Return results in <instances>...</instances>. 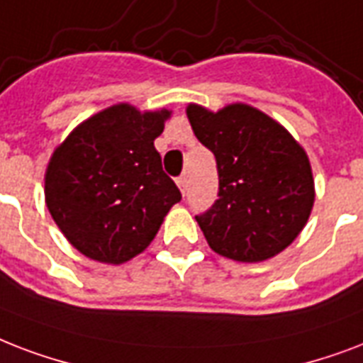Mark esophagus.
I'll return each mask as SVG.
<instances>
[{"label": "esophagus", "mask_w": 363, "mask_h": 363, "mask_svg": "<svg viewBox=\"0 0 363 363\" xmlns=\"http://www.w3.org/2000/svg\"><path fill=\"white\" fill-rule=\"evenodd\" d=\"M176 184H178L179 191L185 195V189H187V178H185V176H179V178L176 179Z\"/></svg>", "instance_id": "esophagus-1"}]
</instances>
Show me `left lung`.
I'll return each mask as SVG.
<instances>
[{
  "mask_svg": "<svg viewBox=\"0 0 363 363\" xmlns=\"http://www.w3.org/2000/svg\"><path fill=\"white\" fill-rule=\"evenodd\" d=\"M187 117L218 167V201L195 216L210 248L255 263L280 254L307 223L314 182L307 153L259 109L233 104L218 113L191 104Z\"/></svg>",
  "mask_w": 363,
  "mask_h": 363,
  "instance_id": "left-lung-1",
  "label": "left lung"
}]
</instances>
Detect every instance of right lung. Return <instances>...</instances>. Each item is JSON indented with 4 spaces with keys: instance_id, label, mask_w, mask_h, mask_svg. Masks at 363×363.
<instances>
[{
    "instance_id": "right-lung-1",
    "label": "right lung",
    "mask_w": 363,
    "mask_h": 363,
    "mask_svg": "<svg viewBox=\"0 0 363 363\" xmlns=\"http://www.w3.org/2000/svg\"><path fill=\"white\" fill-rule=\"evenodd\" d=\"M168 117L167 109L140 113L119 104L86 119L52 153L45 176L47 208L86 257L113 265L132 259L182 201L153 145Z\"/></svg>"
}]
</instances>
